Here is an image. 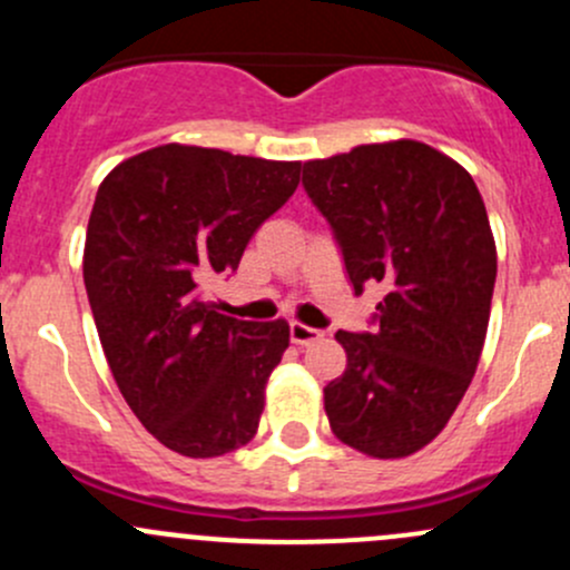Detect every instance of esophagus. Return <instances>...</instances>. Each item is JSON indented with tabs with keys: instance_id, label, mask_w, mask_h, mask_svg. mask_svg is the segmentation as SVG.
I'll use <instances>...</instances> for the list:
<instances>
[{
	"instance_id": "1",
	"label": "esophagus",
	"mask_w": 570,
	"mask_h": 570,
	"mask_svg": "<svg viewBox=\"0 0 570 570\" xmlns=\"http://www.w3.org/2000/svg\"><path fill=\"white\" fill-rule=\"evenodd\" d=\"M325 336V333L317 331V327H308L303 325V322H292L289 325V338L295 344H312V342H320V338Z\"/></svg>"
}]
</instances>
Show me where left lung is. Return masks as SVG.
Returning <instances> with one entry per match:
<instances>
[{"label": "left lung", "instance_id": "8db88e82", "mask_svg": "<svg viewBox=\"0 0 570 570\" xmlns=\"http://www.w3.org/2000/svg\"><path fill=\"white\" fill-rule=\"evenodd\" d=\"M355 295L386 289L375 333L338 331L344 375L325 386L342 444L394 461L428 446L463 400L485 344L497 243L463 165L419 140L355 146L303 165Z\"/></svg>", "mask_w": 570, "mask_h": 570}]
</instances>
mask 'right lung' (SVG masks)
<instances>
[{
  "mask_svg": "<svg viewBox=\"0 0 570 570\" xmlns=\"http://www.w3.org/2000/svg\"><path fill=\"white\" fill-rule=\"evenodd\" d=\"M301 184V163L165 146L109 170L96 193L82 273L120 394L184 458H220L256 435L289 322L217 312L206 284Z\"/></svg>",
  "mask_w": 570,
  "mask_h": 570,
  "instance_id": "right-lung-1",
  "label": "right lung"
}]
</instances>
